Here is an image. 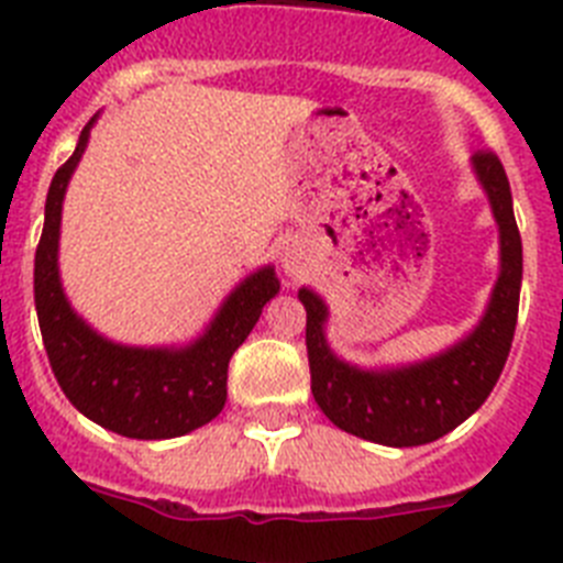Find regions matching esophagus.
<instances>
[{"mask_svg": "<svg viewBox=\"0 0 563 563\" xmlns=\"http://www.w3.org/2000/svg\"><path fill=\"white\" fill-rule=\"evenodd\" d=\"M282 271L287 273L290 278H301L307 273V253L299 242H285L282 244Z\"/></svg>", "mask_w": 563, "mask_h": 563, "instance_id": "1", "label": "esophagus"}]
</instances>
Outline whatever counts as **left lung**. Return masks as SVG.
Listing matches in <instances>:
<instances>
[{
  "mask_svg": "<svg viewBox=\"0 0 563 563\" xmlns=\"http://www.w3.org/2000/svg\"><path fill=\"white\" fill-rule=\"evenodd\" d=\"M501 239V273L482 321L467 339L444 353L407 367L362 369L341 362L328 347V305L301 287L307 310V362L316 405L339 430L387 446H419L467 421L496 387L512 347L521 296V235L512 216V194L493 151L473 153Z\"/></svg>",
  "mask_w": 563,
  "mask_h": 563,
  "instance_id": "1",
  "label": "left lung"
}]
</instances>
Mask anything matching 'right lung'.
<instances>
[{
    "label": "right lung",
    "instance_id": "1",
    "mask_svg": "<svg viewBox=\"0 0 563 563\" xmlns=\"http://www.w3.org/2000/svg\"><path fill=\"white\" fill-rule=\"evenodd\" d=\"M93 122L96 117L85 124L74 156L56 170L47 190L33 264L42 341L53 376L81 416L128 439H176L222 412L230 355L256 328L262 307L278 292V278L273 267L250 273L187 347H124L90 330L62 290L59 224L67 181L88 147Z\"/></svg>",
    "mask_w": 563,
    "mask_h": 563
}]
</instances>
